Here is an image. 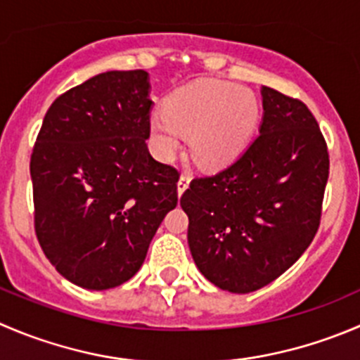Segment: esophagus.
Here are the masks:
<instances>
[{"label": "esophagus", "instance_id": "obj_1", "mask_svg": "<svg viewBox=\"0 0 360 360\" xmlns=\"http://www.w3.org/2000/svg\"><path fill=\"white\" fill-rule=\"evenodd\" d=\"M190 181H191V176H188V174H183V176L179 177V181H177V195H179V197L188 190Z\"/></svg>", "mask_w": 360, "mask_h": 360}]
</instances>
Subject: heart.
I'll use <instances>...</instances> for the list:
<instances>
[{"label": "heart", "mask_w": 360, "mask_h": 360, "mask_svg": "<svg viewBox=\"0 0 360 360\" xmlns=\"http://www.w3.org/2000/svg\"><path fill=\"white\" fill-rule=\"evenodd\" d=\"M258 121V105L246 89L230 84L200 82L181 87L167 100L165 112L151 116L155 148L169 160L190 135V151L204 167H223L246 149Z\"/></svg>", "instance_id": "heart-1"}]
</instances>
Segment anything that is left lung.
Instances as JSON below:
<instances>
[{
	"mask_svg": "<svg viewBox=\"0 0 360 360\" xmlns=\"http://www.w3.org/2000/svg\"><path fill=\"white\" fill-rule=\"evenodd\" d=\"M258 137L229 167L181 197L188 246L205 280L250 294L290 269L320 225L329 153L299 100L262 86Z\"/></svg>",
	"mask_w": 360,
	"mask_h": 360,
	"instance_id": "left-lung-1",
	"label": "left lung"
}]
</instances>
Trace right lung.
I'll return each instance as SVG.
<instances>
[{
    "label": "right lung",
    "mask_w": 360,
    "mask_h": 360,
    "mask_svg": "<svg viewBox=\"0 0 360 360\" xmlns=\"http://www.w3.org/2000/svg\"><path fill=\"white\" fill-rule=\"evenodd\" d=\"M151 84L144 70L105 72L56 98L30 172L34 230L61 276L87 290L134 278L177 205L176 169L149 153Z\"/></svg>",
    "instance_id": "right-lung-1"
}]
</instances>
